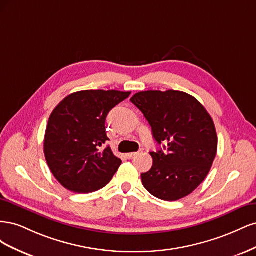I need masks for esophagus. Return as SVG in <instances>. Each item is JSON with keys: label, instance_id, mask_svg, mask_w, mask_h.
I'll return each mask as SVG.
<instances>
[{"label": "esophagus", "instance_id": "1", "mask_svg": "<svg viewBox=\"0 0 256 256\" xmlns=\"http://www.w3.org/2000/svg\"><path fill=\"white\" fill-rule=\"evenodd\" d=\"M136 154H138V152H128V154H126V157L128 159H131V158H134V156H136Z\"/></svg>", "mask_w": 256, "mask_h": 256}]
</instances>
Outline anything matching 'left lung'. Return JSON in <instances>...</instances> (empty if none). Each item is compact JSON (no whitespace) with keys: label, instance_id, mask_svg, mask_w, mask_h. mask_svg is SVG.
Masks as SVG:
<instances>
[{"label":"left lung","instance_id":"left-lung-1","mask_svg":"<svg viewBox=\"0 0 256 256\" xmlns=\"http://www.w3.org/2000/svg\"><path fill=\"white\" fill-rule=\"evenodd\" d=\"M145 116L152 136L166 147L150 152L152 166L141 175L144 188L173 202L189 196L210 171L218 147L212 116L193 96L180 90H147L130 99Z\"/></svg>","mask_w":256,"mask_h":256}]
</instances>
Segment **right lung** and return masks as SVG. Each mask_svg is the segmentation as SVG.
I'll return each instance as SVG.
<instances>
[{
    "label": "right lung",
    "instance_id": "1",
    "mask_svg": "<svg viewBox=\"0 0 256 256\" xmlns=\"http://www.w3.org/2000/svg\"><path fill=\"white\" fill-rule=\"evenodd\" d=\"M130 92L81 90L68 95L50 115L46 129V161L67 190L90 193L104 188L122 164L106 132V115Z\"/></svg>",
    "mask_w": 256,
    "mask_h": 256
}]
</instances>
